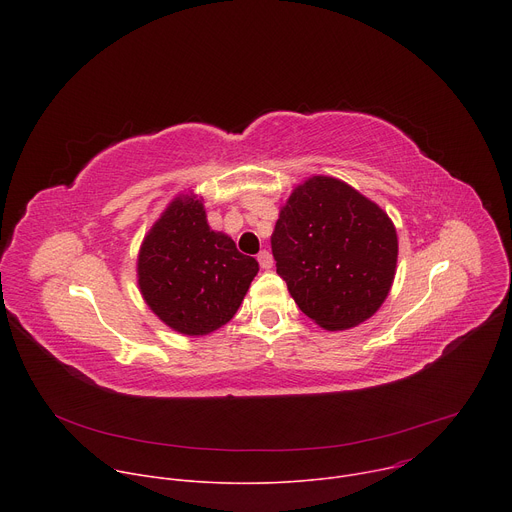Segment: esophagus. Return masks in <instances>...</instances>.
<instances>
[{"instance_id": "esophagus-1", "label": "esophagus", "mask_w": 512, "mask_h": 512, "mask_svg": "<svg viewBox=\"0 0 512 512\" xmlns=\"http://www.w3.org/2000/svg\"><path fill=\"white\" fill-rule=\"evenodd\" d=\"M257 261H259L261 269H271V267H273V257H271L269 251H261V253L257 255Z\"/></svg>"}]
</instances>
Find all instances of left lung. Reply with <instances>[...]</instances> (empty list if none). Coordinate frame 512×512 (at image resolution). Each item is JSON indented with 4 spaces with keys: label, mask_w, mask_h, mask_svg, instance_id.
Returning a JSON list of instances; mask_svg holds the SVG:
<instances>
[{
    "label": "left lung",
    "mask_w": 512,
    "mask_h": 512,
    "mask_svg": "<svg viewBox=\"0 0 512 512\" xmlns=\"http://www.w3.org/2000/svg\"><path fill=\"white\" fill-rule=\"evenodd\" d=\"M271 251L300 310L326 330H346L389 296L397 233L375 202L336 178L314 176L281 208Z\"/></svg>",
    "instance_id": "8db88e82"
}]
</instances>
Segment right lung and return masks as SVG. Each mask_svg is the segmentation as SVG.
I'll return each instance as SVG.
<instances>
[{
	"label": "right lung",
	"instance_id": "right-lung-1",
	"mask_svg": "<svg viewBox=\"0 0 512 512\" xmlns=\"http://www.w3.org/2000/svg\"><path fill=\"white\" fill-rule=\"evenodd\" d=\"M259 263L231 237L210 231L196 196L176 198L145 237L137 259L143 300L180 334L202 336L239 310Z\"/></svg>",
	"mask_w": 512,
	"mask_h": 512
}]
</instances>
